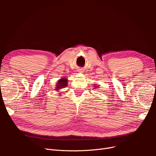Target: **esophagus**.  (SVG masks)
<instances>
[{
    "label": "esophagus",
    "mask_w": 156,
    "mask_h": 156,
    "mask_svg": "<svg viewBox=\"0 0 156 156\" xmlns=\"http://www.w3.org/2000/svg\"><path fill=\"white\" fill-rule=\"evenodd\" d=\"M79 72V73H82V72H83V71H82V69H80V70H79V72Z\"/></svg>",
    "instance_id": "34e87169"
}]
</instances>
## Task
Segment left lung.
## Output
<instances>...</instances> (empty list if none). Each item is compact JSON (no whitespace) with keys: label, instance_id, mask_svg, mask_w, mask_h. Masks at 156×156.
Returning <instances> with one entry per match:
<instances>
[{"label":"left lung","instance_id":"8db88e82","mask_svg":"<svg viewBox=\"0 0 156 156\" xmlns=\"http://www.w3.org/2000/svg\"><path fill=\"white\" fill-rule=\"evenodd\" d=\"M96 87H98V86H95V88H96Z\"/></svg>","mask_w":156,"mask_h":156}]
</instances>
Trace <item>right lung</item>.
Here are the masks:
<instances>
[{
    "mask_svg": "<svg viewBox=\"0 0 156 156\" xmlns=\"http://www.w3.org/2000/svg\"><path fill=\"white\" fill-rule=\"evenodd\" d=\"M68 80L67 77H62V78L57 81V83L56 84V88L55 90L56 91H59L62 88L66 87L68 86Z\"/></svg>",
    "mask_w": 156,
    "mask_h": 156,
    "instance_id": "1",
    "label": "right lung"
}]
</instances>
